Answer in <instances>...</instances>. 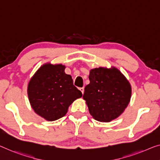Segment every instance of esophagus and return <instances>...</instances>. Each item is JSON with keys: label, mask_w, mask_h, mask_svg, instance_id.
Listing matches in <instances>:
<instances>
[{"label": "esophagus", "mask_w": 160, "mask_h": 160, "mask_svg": "<svg viewBox=\"0 0 160 160\" xmlns=\"http://www.w3.org/2000/svg\"><path fill=\"white\" fill-rule=\"evenodd\" d=\"M79 89H80V91L81 92H82V93L83 94V93H84V88H79Z\"/></svg>", "instance_id": "esophagus-1"}]
</instances>
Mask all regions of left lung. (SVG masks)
I'll list each match as a JSON object with an SVG mask.
<instances>
[{"mask_svg":"<svg viewBox=\"0 0 160 160\" xmlns=\"http://www.w3.org/2000/svg\"><path fill=\"white\" fill-rule=\"evenodd\" d=\"M89 80L83 99L86 101L90 115L102 122L118 117L130 101L132 88L128 81L115 68L92 69Z\"/></svg>","mask_w":160,"mask_h":160,"instance_id":"1","label":"left lung"}]
</instances>
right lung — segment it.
Instances as JSON below:
<instances>
[{"label":"right lung","mask_w":160,"mask_h":160,"mask_svg":"<svg viewBox=\"0 0 160 160\" xmlns=\"http://www.w3.org/2000/svg\"><path fill=\"white\" fill-rule=\"evenodd\" d=\"M62 65H43L31 79L28 95L31 106L38 115L52 121L63 117L70 105L82 97L70 75Z\"/></svg>","instance_id":"right-lung-1"}]
</instances>
